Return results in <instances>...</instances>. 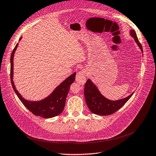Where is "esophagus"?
<instances>
[{
  "mask_svg": "<svg viewBox=\"0 0 156 156\" xmlns=\"http://www.w3.org/2000/svg\"><path fill=\"white\" fill-rule=\"evenodd\" d=\"M86 76H87V71L83 69L79 73L76 75V81L79 83L80 85H83L86 81Z\"/></svg>",
  "mask_w": 156,
  "mask_h": 156,
  "instance_id": "1",
  "label": "esophagus"
}]
</instances>
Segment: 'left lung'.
Here are the masks:
<instances>
[{"mask_svg":"<svg viewBox=\"0 0 156 156\" xmlns=\"http://www.w3.org/2000/svg\"><path fill=\"white\" fill-rule=\"evenodd\" d=\"M129 34L143 53L142 47L137 39L135 30H130ZM133 94L134 92L125 98L112 101L105 98L90 79H88L84 87V97L87 107L93 114L100 115H108L115 112L128 101Z\"/></svg>","mask_w":156,"mask_h":156,"instance_id":"1","label":"left lung"}]
</instances>
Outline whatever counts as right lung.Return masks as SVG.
Returning a JSON list of instances; mask_svg holds the SVG:
<instances>
[{"instance_id":"add662e5","label":"right lung","mask_w":156,"mask_h":156,"mask_svg":"<svg viewBox=\"0 0 156 156\" xmlns=\"http://www.w3.org/2000/svg\"><path fill=\"white\" fill-rule=\"evenodd\" d=\"M22 38V37L20 38L19 41ZM18 45L19 44L17 43L10 56L11 83L17 97L26 108L35 115L44 118H52L59 115L64 109L66 98L69 91L70 86L75 80L76 73L71 74L69 77L63 80L54 89L50 95L43 99L40 101H29L23 98L17 90L13 81L14 57Z\"/></svg>"}]
</instances>
